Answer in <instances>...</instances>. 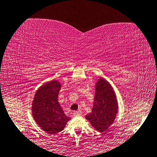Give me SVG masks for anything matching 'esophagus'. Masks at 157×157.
Here are the masks:
<instances>
[{
    "label": "esophagus",
    "instance_id": "esophagus-1",
    "mask_svg": "<svg viewBox=\"0 0 157 157\" xmlns=\"http://www.w3.org/2000/svg\"><path fill=\"white\" fill-rule=\"evenodd\" d=\"M82 114V112L80 111H78V112H73V115L74 116H79Z\"/></svg>",
    "mask_w": 157,
    "mask_h": 157
}]
</instances>
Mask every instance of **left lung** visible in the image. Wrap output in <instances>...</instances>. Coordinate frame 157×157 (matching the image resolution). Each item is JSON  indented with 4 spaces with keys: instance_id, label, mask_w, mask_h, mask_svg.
Returning a JSON list of instances; mask_svg holds the SVG:
<instances>
[{
    "instance_id": "left-lung-1",
    "label": "left lung",
    "mask_w": 157,
    "mask_h": 157,
    "mask_svg": "<svg viewBox=\"0 0 157 157\" xmlns=\"http://www.w3.org/2000/svg\"><path fill=\"white\" fill-rule=\"evenodd\" d=\"M92 112L85 116L92 127L98 132H105L114 122L118 113V101L115 92L109 82L100 78L96 82Z\"/></svg>"
}]
</instances>
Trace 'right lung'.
<instances>
[{
	"label": "right lung",
	"instance_id": "obj_1",
	"mask_svg": "<svg viewBox=\"0 0 157 157\" xmlns=\"http://www.w3.org/2000/svg\"><path fill=\"white\" fill-rule=\"evenodd\" d=\"M61 83L57 79L44 83L35 92L32 103V115L40 127L50 134L61 132L70 117L64 113L58 102Z\"/></svg>",
	"mask_w": 157,
	"mask_h": 157
}]
</instances>
